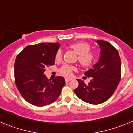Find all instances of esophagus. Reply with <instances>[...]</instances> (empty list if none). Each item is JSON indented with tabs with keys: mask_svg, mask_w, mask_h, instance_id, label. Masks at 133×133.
Listing matches in <instances>:
<instances>
[{
	"mask_svg": "<svg viewBox=\"0 0 133 133\" xmlns=\"http://www.w3.org/2000/svg\"><path fill=\"white\" fill-rule=\"evenodd\" d=\"M70 80H71V78H65V81L66 82V83H67V82H69Z\"/></svg>",
	"mask_w": 133,
	"mask_h": 133,
	"instance_id": "34e87169",
	"label": "esophagus"
}]
</instances>
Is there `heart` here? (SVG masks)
I'll return each instance as SVG.
<instances>
[{
	"label": "heart",
	"instance_id": "heart-1",
	"mask_svg": "<svg viewBox=\"0 0 133 133\" xmlns=\"http://www.w3.org/2000/svg\"><path fill=\"white\" fill-rule=\"evenodd\" d=\"M69 47L78 55V61L83 66H87L91 65L94 63L96 58V54L92 51H90V46L88 43L77 42L70 44ZM61 59H62V52L61 50H59L56 52L55 60L56 61H60ZM75 69V68L72 66L64 64L60 68L59 72L63 76L70 77L72 74V71Z\"/></svg>",
	"mask_w": 133,
	"mask_h": 133
}]
</instances>
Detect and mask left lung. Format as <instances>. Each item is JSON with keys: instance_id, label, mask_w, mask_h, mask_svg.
<instances>
[{"instance_id": "obj_1", "label": "left lung", "mask_w": 133, "mask_h": 133, "mask_svg": "<svg viewBox=\"0 0 133 133\" xmlns=\"http://www.w3.org/2000/svg\"><path fill=\"white\" fill-rule=\"evenodd\" d=\"M100 46L98 61L84 75L92 77L89 84L77 79L78 87L74 90L77 97L83 101L98 104L107 101L117 89L121 76V63L118 51L105 41H96Z\"/></svg>"}]
</instances>
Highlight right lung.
Segmentation results:
<instances>
[{
	"mask_svg": "<svg viewBox=\"0 0 133 133\" xmlns=\"http://www.w3.org/2000/svg\"><path fill=\"white\" fill-rule=\"evenodd\" d=\"M58 43H39L27 46L16 56L15 80L23 98L32 105L43 107L58 99L65 84L62 77L48 79L46 68L55 64Z\"/></svg>",
	"mask_w": 133,
	"mask_h": 133,
	"instance_id": "obj_1",
	"label": "right lung"
}]
</instances>
